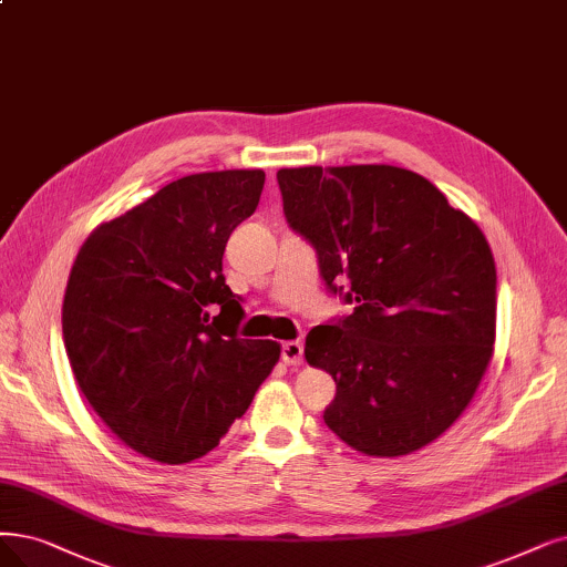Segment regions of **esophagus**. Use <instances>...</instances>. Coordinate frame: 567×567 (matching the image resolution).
Here are the masks:
<instances>
[{
    "mask_svg": "<svg viewBox=\"0 0 567 567\" xmlns=\"http://www.w3.org/2000/svg\"><path fill=\"white\" fill-rule=\"evenodd\" d=\"M281 358H284L286 365H290V368L302 365V358H305V347H302V342H284V347H281Z\"/></svg>",
    "mask_w": 567,
    "mask_h": 567,
    "instance_id": "1",
    "label": "esophagus"
}]
</instances>
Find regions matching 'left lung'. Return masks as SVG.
Segmentation results:
<instances>
[{
  "instance_id": "left-lung-1",
  "label": "left lung",
  "mask_w": 567,
  "mask_h": 567,
  "mask_svg": "<svg viewBox=\"0 0 567 567\" xmlns=\"http://www.w3.org/2000/svg\"><path fill=\"white\" fill-rule=\"evenodd\" d=\"M277 181L323 281L355 305L307 334V362L337 383L326 425L377 458L435 442L493 355L495 262L484 233L402 167H296Z\"/></svg>"
}]
</instances>
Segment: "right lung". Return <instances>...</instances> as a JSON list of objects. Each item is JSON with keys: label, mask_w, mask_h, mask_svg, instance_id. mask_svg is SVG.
Segmentation results:
<instances>
[{"label": "right lung", "mask_w": 567, "mask_h": 567, "mask_svg": "<svg viewBox=\"0 0 567 567\" xmlns=\"http://www.w3.org/2000/svg\"><path fill=\"white\" fill-rule=\"evenodd\" d=\"M262 169L202 172L97 225L66 281L62 337L74 379L137 454L202 458L251 404L281 347L239 339L223 251L251 216Z\"/></svg>", "instance_id": "add662e5"}]
</instances>
